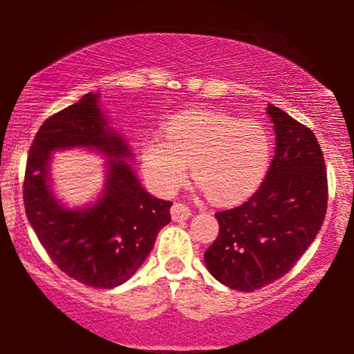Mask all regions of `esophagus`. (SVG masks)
<instances>
[{"instance_id":"obj_1","label":"esophagus","mask_w":354,"mask_h":354,"mask_svg":"<svg viewBox=\"0 0 354 354\" xmlns=\"http://www.w3.org/2000/svg\"><path fill=\"white\" fill-rule=\"evenodd\" d=\"M171 216L174 221H185L192 216V211L190 207L183 205V203H176V205L171 207Z\"/></svg>"}]
</instances>
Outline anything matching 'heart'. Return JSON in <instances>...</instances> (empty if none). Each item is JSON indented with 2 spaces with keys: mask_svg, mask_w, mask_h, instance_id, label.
<instances>
[{
  "mask_svg": "<svg viewBox=\"0 0 354 354\" xmlns=\"http://www.w3.org/2000/svg\"><path fill=\"white\" fill-rule=\"evenodd\" d=\"M272 143L259 120L212 109H187L164 124L162 137L142 143L145 177L171 195L185 182L188 162L207 196L219 205L245 201L268 176Z\"/></svg>",
  "mask_w": 354,
  "mask_h": 354,
  "instance_id": "obj_1",
  "label": "heart"
}]
</instances>
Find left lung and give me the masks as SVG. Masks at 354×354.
<instances>
[{
    "label": "left lung",
    "instance_id": "left-lung-1",
    "mask_svg": "<svg viewBox=\"0 0 354 354\" xmlns=\"http://www.w3.org/2000/svg\"><path fill=\"white\" fill-rule=\"evenodd\" d=\"M275 154L259 190L216 212L219 235L205 253L212 277L253 292L283 277L321 230L327 211V172L313 130L268 104Z\"/></svg>",
    "mask_w": 354,
    "mask_h": 354
}]
</instances>
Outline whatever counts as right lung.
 I'll return each instance as SVG.
<instances>
[{
  "label": "right lung",
  "instance_id": "right-lung-1",
  "mask_svg": "<svg viewBox=\"0 0 354 354\" xmlns=\"http://www.w3.org/2000/svg\"><path fill=\"white\" fill-rule=\"evenodd\" d=\"M98 101V93H86L43 122L28 149L24 205L38 240L62 272L88 287L114 288L151 253L159 230L171 222L172 203L142 187L125 161L133 156L129 145L109 127ZM72 147L109 158L99 200L74 210L57 200L49 177L50 153Z\"/></svg>",
  "mask_w": 354,
  "mask_h": 354
}]
</instances>
